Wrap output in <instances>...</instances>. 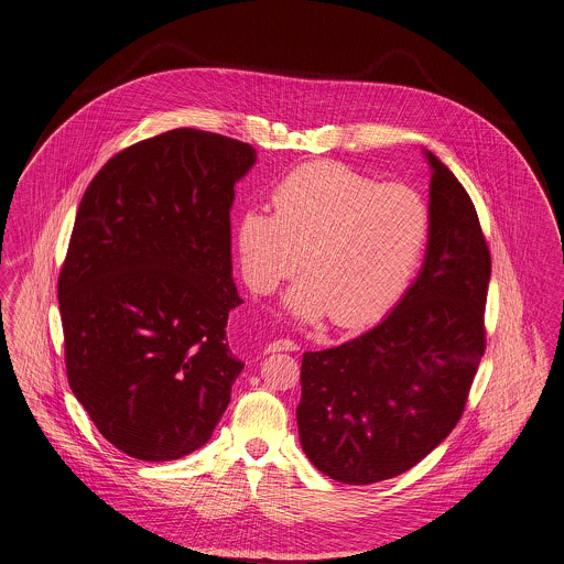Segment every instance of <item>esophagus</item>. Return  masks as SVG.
I'll use <instances>...</instances> for the list:
<instances>
[{
  "instance_id": "esophagus-1",
  "label": "esophagus",
  "mask_w": 564,
  "mask_h": 564,
  "mask_svg": "<svg viewBox=\"0 0 564 564\" xmlns=\"http://www.w3.org/2000/svg\"><path fill=\"white\" fill-rule=\"evenodd\" d=\"M299 350V344L292 339H276L265 346V352H294Z\"/></svg>"
}]
</instances>
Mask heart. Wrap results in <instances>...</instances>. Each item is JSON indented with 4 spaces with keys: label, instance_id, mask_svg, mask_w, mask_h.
Segmentation results:
<instances>
[{
    "label": "heart",
    "instance_id": "obj_1",
    "mask_svg": "<svg viewBox=\"0 0 564 564\" xmlns=\"http://www.w3.org/2000/svg\"><path fill=\"white\" fill-rule=\"evenodd\" d=\"M274 214L240 216L236 245L247 285L268 294L301 261L303 276L283 301L301 322L324 315L335 326H366L409 290L431 236L417 189L382 184L339 162H313L274 189Z\"/></svg>",
    "mask_w": 564,
    "mask_h": 564
}]
</instances>
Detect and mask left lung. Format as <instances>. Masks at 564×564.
Returning <instances> with one entry per match:
<instances>
[{
    "label": "left lung",
    "mask_w": 564,
    "mask_h": 564,
    "mask_svg": "<svg viewBox=\"0 0 564 564\" xmlns=\"http://www.w3.org/2000/svg\"><path fill=\"white\" fill-rule=\"evenodd\" d=\"M431 166V236L417 279L375 328L303 355L296 409L313 465L344 485L404 474L458 424L485 355L491 254L454 173Z\"/></svg>",
    "instance_id": "obj_1"
}]
</instances>
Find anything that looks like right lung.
Segmentation results:
<instances>
[{"label":"right lung","mask_w":564,"mask_h":564,"mask_svg":"<svg viewBox=\"0 0 564 564\" xmlns=\"http://www.w3.org/2000/svg\"><path fill=\"white\" fill-rule=\"evenodd\" d=\"M247 142L173 129L115 155L84 192L58 281L68 384L99 433L138 460L205 445L245 364L231 265Z\"/></svg>","instance_id":"right-lung-1"}]
</instances>
